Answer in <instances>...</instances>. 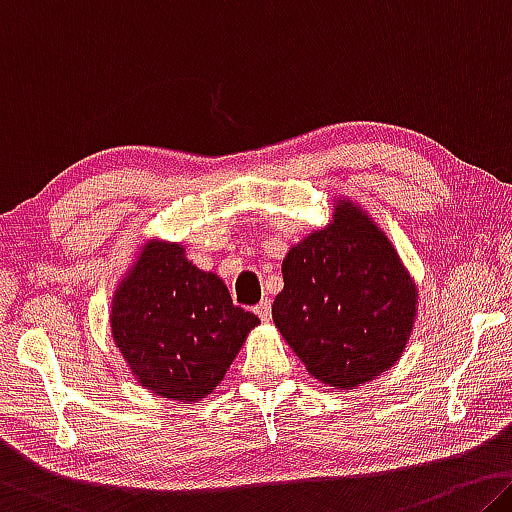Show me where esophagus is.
<instances>
[{
	"mask_svg": "<svg viewBox=\"0 0 512 512\" xmlns=\"http://www.w3.org/2000/svg\"><path fill=\"white\" fill-rule=\"evenodd\" d=\"M255 314L262 321H269L271 319V300L269 298H262V303L255 305Z\"/></svg>",
	"mask_w": 512,
	"mask_h": 512,
	"instance_id": "1",
	"label": "esophagus"
}]
</instances>
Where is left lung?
<instances>
[{
    "label": "left lung",
    "mask_w": 512,
    "mask_h": 512,
    "mask_svg": "<svg viewBox=\"0 0 512 512\" xmlns=\"http://www.w3.org/2000/svg\"><path fill=\"white\" fill-rule=\"evenodd\" d=\"M285 289L273 321L307 371L332 389H355L401 358L417 291L383 232L353 202L282 262Z\"/></svg>",
    "instance_id": "obj_1"
}]
</instances>
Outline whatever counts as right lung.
<instances>
[{
	"instance_id": "right-lung-1",
	"label": "right lung",
	"mask_w": 512,
	"mask_h": 512,
	"mask_svg": "<svg viewBox=\"0 0 512 512\" xmlns=\"http://www.w3.org/2000/svg\"><path fill=\"white\" fill-rule=\"evenodd\" d=\"M257 323L180 243H148L111 305L113 342L139 383L189 403L216 389Z\"/></svg>"
}]
</instances>
